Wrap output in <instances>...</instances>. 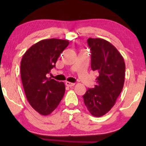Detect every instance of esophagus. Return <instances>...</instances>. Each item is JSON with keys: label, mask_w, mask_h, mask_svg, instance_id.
<instances>
[{"label": "esophagus", "mask_w": 146, "mask_h": 146, "mask_svg": "<svg viewBox=\"0 0 146 146\" xmlns=\"http://www.w3.org/2000/svg\"><path fill=\"white\" fill-rule=\"evenodd\" d=\"M66 86H69V87H71V86H73L75 85V83H72V82H66Z\"/></svg>", "instance_id": "1"}]
</instances>
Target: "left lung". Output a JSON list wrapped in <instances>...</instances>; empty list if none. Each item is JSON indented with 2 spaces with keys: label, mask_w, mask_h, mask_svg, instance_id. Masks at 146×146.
Returning <instances> with one entry per match:
<instances>
[{
  "label": "left lung",
  "mask_w": 146,
  "mask_h": 146,
  "mask_svg": "<svg viewBox=\"0 0 146 146\" xmlns=\"http://www.w3.org/2000/svg\"><path fill=\"white\" fill-rule=\"evenodd\" d=\"M91 68L98 72L96 85L83 95L84 102L93 116L102 117L115 105L125 80V62L111 43L102 38H88Z\"/></svg>",
  "instance_id": "left-lung-1"
}]
</instances>
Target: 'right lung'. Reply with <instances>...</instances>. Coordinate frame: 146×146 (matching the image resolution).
I'll list each match as a JSON object with an SVG mask.
<instances>
[{
    "mask_svg": "<svg viewBox=\"0 0 146 146\" xmlns=\"http://www.w3.org/2000/svg\"><path fill=\"white\" fill-rule=\"evenodd\" d=\"M68 44L66 40H42L32 45L22 58L21 75L25 95L33 109L42 115L51 114L64 95V82L46 75L56 67L60 53Z\"/></svg>",
    "mask_w": 146,
    "mask_h": 146,
    "instance_id": "1",
    "label": "right lung"
}]
</instances>
